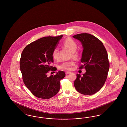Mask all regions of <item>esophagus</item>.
I'll list each match as a JSON object with an SVG mask.
<instances>
[{
	"label": "esophagus",
	"instance_id": "obj_1",
	"mask_svg": "<svg viewBox=\"0 0 127 127\" xmlns=\"http://www.w3.org/2000/svg\"><path fill=\"white\" fill-rule=\"evenodd\" d=\"M71 72H69V71H66V75H68V74H71Z\"/></svg>",
	"mask_w": 127,
	"mask_h": 127
}]
</instances>
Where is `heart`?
<instances>
[{
  "label": "heart",
  "mask_w": 127,
  "mask_h": 127,
  "mask_svg": "<svg viewBox=\"0 0 127 127\" xmlns=\"http://www.w3.org/2000/svg\"><path fill=\"white\" fill-rule=\"evenodd\" d=\"M63 45L68 48L70 51L73 52V56L76 57L78 56V53L76 52L77 48L76 42L71 38H67L63 41ZM52 56L54 60H58L59 58V49L57 47L55 48L52 52ZM75 64V61L73 60L69 61H64L59 66V68L62 70H69L71 69V67Z\"/></svg>",
  "instance_id": "heart-1"
}]
</instances>
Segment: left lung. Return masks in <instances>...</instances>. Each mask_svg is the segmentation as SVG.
Wrapping results in <instances>:
<instances>
[{"mask_svg":"<svg viewBox=\"0 0 127 127\" xmlns=\"http://www.w3.org/2000/svg\"><path fill=\"white\" fill-rule=\"evenodd\" d=\"M81 41L83 47L79 69L85 68L86 72L81 76L76 74L74 85L76 91L86 95H92L99 91L106 80L110 67L108 54L101 41L87 33L73 36Z\"/></svg>","mask_w":127,"mask_h":127,"instance_id":"obj_1","label":"left lung"}]
</instances>
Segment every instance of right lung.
Segmentation results:
<instances>
[{
  "label": "right lung",
  "mask_w": 127,
  "mask_h": 127,
  "mask_svg": "<svg viewBox=\"0 0 127 127\" xmlns=\"http://www.w3.org/2000/svg\"><path fill=\"white\" fill-rule=\"evenodd\" d=\"M63 35L47 36L32 42L22 52L20 68L23 82L36 97L48 99L59 91L60 82L65 76L64 71L47 76L50 71H55L51 66L53 62L52 52ZM57 69V68H56Z\"/></svg>",
  "instance_id": "right-lung-1"
}]
</instances>
